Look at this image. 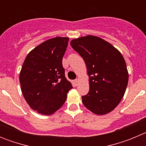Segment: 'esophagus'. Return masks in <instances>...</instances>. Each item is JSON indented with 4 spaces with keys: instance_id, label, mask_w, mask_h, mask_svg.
Returning <instances> with one entry per match:
<instances>
[{
    "instance_id": "1",
    "label": "esophagus",
    "mask_w": 146,
    "mask_h": 146,
    "mask_svg": "<svg viewBox=\"0 0 146 146\" xmlns=\"http://www.w3.org/2000/svg\"><path fill=\"white\" fill-rule=\"evenodd\" d=\"M74 84H75V86H77V85L79 84V80H78V79L74 80Z\"/></svg>"
}]
</instances>
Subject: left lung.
<instances>
[{
  "label": "left lung",
  "mask_w": 146,
  "mask_h": 146,
  "mask_svg": "<svg viewBox=\"0 0 146 146\" xmlns=\"http://www.w3.org/2000/svg\"><path fill=\"white\" fill-rule=\"evenodd\" d=\"M71 46L83 58L89 76V92L82 96L87 109L104 115L116 108L128 84L124 58L109 42L89 35L71 41Z\"/></svg>",
  "instance_id": "8db88e82"
}]
</instances>
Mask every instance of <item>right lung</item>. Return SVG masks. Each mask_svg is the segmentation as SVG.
Listing matches in <instances>:
<instances>
[{
  "label": "right lung",
  "mask_w": 146,
  "mask_h": 146,
  "mask_svg": "<svg viewBox=\"0 0 146 146\" xmlns=\"http://www.w3.org/2000/svg\"><path fill=\"white\" fill-rule=\"evenodd\" d=\"M69 38L55 37L31 50L25 58L20 74V82L25 101L33 110L51 115L66 102L72 89L65 77L62 59Z\"/></svg>",
  "instance_id": "add662e5"
}]
</instances>
